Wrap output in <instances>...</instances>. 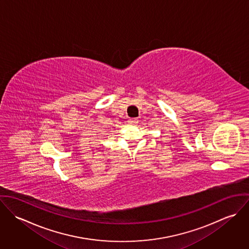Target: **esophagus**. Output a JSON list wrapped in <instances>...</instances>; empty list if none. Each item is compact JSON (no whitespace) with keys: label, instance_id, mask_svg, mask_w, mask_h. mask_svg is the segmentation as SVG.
I'll list each match as a JSON object with an SVG mask.
<instances>
[{"label":"esophagus","instance_id":"obj_1","mask_svg":"<svg viewBox=\"0 0 249 249\" xmlns=\"http://www.w3.org/2000/svg\"><path fill=\"white\" fill-rule=\"evenodd\" d=\"M128 123H129V124H138V119H136V118L129 119Z\"/></svg>","mask_w":249,"mask_h":249}]
</instances>
